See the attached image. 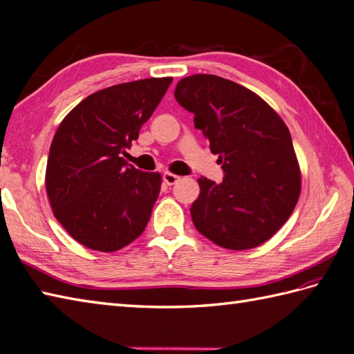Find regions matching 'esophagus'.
Here are the masks:
<instances>
[{
  "mask_svg": "<svg viewBox=\"0 0 354 354\" xmlns=\"http://www.w3.org/2000/svg\"><path fill=\"white\" fill-rule=\"evenodd\" d=\"M162 179H164V183L165 184H169V185H173L175 183H178L179 181V176L178 175H175V173H170V171H164V175H162Z\"/></svg>",
  "mask_w": 354,
  "mask_h": 354,
  "instance_id": "esophagus-1",
  "label": "esophagus"
}]
</instances>
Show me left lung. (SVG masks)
<instances>
[{
  "label": "left lung",
  "instance_id": "left-lung-1",
  "mask_svg": "<svg viewBox=\"0 0 354 354\" xmlns=\"http://www.w3.org/2000/svg\"><path fill=\"white\" fill-rule=\"evenodd\" d=\"M175 99L194 114V127L219 155L223 181L199 178L190 208L202 236L227 250L265 243L295 208L301 173L290 132L280 115L250 89L213 74L178 82Z\"/></svg>",
  "mask_w": 354,
  "mask_h": 354
}]
</instances>
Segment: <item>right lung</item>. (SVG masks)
Masks as SVG:
<instances>
[{
  "mask_svg": "<svg viewBox=\"0 0 354 354\" xmlns=\"http://www.w3.org/2000/svg\"><path fill=\"white\" fill-rule=\"evenodd\" d=\"M171 77L120 84L82 100L51 141L45 187L55 217L89 250L114 252L141 236L161 190V175L122 155L138 138Z\"/></svg>",
  "mask_w": 354,
  "mask_h": 354,
  "instance_id": "add662e5",
  "label": "right lung"
}]
</instances>
